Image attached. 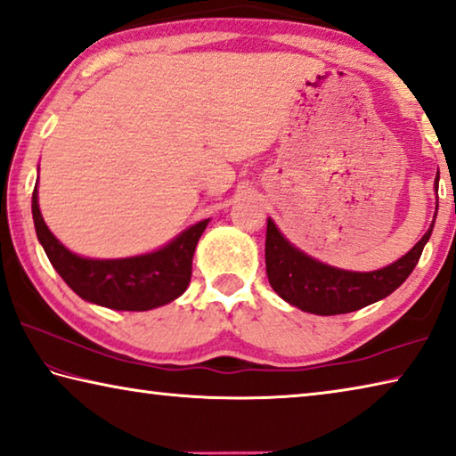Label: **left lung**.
<instances>
[{
    "mask_svg": "<svg viewBox=\"0 0 456 456\" xmlns=\"http://www.w3.org/2000/svg\"><path fill=\"white\" fill-rule=\"evenodd\" d=\"M435 183L438 188V174ZM432 228H435V220H432L427 234L414 244V248L398 258L396 263L379 268V271L355 273L343 271V268H335L307 256L305 252L295 248L279 232L277 224L268 218L265 244L266 277L274 293L301 311L315 313V315L352 313L394 293L410 277L422 255L424 244L428 242Z\"/></svg>",
    "mask_w": 456,
    "mask_h": 456,
    "instance_id": "1",
    "label": "left lung"
}]
</instances>
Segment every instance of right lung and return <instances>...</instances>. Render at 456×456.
I'll list each match as a JSON object with an SVG mask.
<instances>
[{
	"mask_svg": "<svg viewBox=\"0 0 456 456\" xmlns=\"http://www.w3.org/2000/svg\"><path fill=\"white\" fill-rule=\"evenodd\" d=\"M32 216L42 248L66 285L85 301L115 311H149L183 295L191 279L193 250L210 222L193 224L163 248L147 255L85 258L50 232L40 214L38 183L32 193Z\"/></svg>",
	"mask_w": 456,
	"mask_h": 456,
	"instance_id": "right-lung-1",
	"label": "right lung"
}]
</instances>
